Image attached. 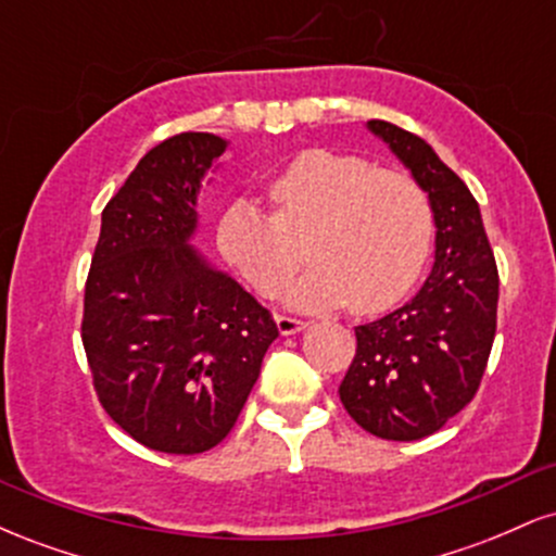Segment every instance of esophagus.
<instances>
[{
    "label": "esophagus",
    "instance_id": "esophagus-1",
    "mask_svg": "<svg viewBox=\"0 0 556 556\" xmlns=\"http://www.w3.org/2000/svg\"><path fill=\"white\" fill-rule=\"evenodd\" d=\"M274 321H277V329L279 334L290 337V334H298V331H303L308 324L300 321V318H292V316H274Z\"/></svg>",
    "mask_w": 556,
    "mask_h": 556
}]
</instances>
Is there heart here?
<instances>
[{"label":"heart","instance_id":"heart-1","mask_svg":"<svg viewBox=\"0 0 556 556\" xmlns=\"http://www.w3.org/2000/svg\"><path fill=\"white\" fill-rule=\"evenodd\" d=\"M274 214L238 198L216 225L222 258L261 295L303 264L314 269L282 292L300 311L350 305L379 314L410 292L433 238V208L410 175L379 169L371 159L308 149L269 182Z\"/></svg>","mask_w":556,"mask_h":556}]
</instances>
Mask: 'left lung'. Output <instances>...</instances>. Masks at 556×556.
Masks as SVG:
<instances>
[{
    "label": "left lung",
    "mask_w": 556,
    "mask_h": 556,
    "mask_svg": "<svg viewBox=\"0 0 556 556\" xmlns=\"http://www.w3.org/2000/svg\"><path fill=\"white\" fill-rule=\"evenodd\" d=\"M368 130L429 193L437 251L416 298L355 327L358 350L340 400L374 437L416 442L476 397L496 331L500 274L468 185L424 138L384 119H371Z\"/></svg>",
    "instance_id": "left-lung-1"
}]
</instances>
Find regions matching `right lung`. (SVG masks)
Instances as JSON below:
<instances>
[{
	"label": "right lung",
	"mask_w": 556,
	"mask_h": 556,
	"mask_svg": "<svg viewBox=\"0 0 556 556\" xmlns=\"http://www.w3.org/2000/svg\"><path fill=\"white\" fill-rule=\"evenodd\" d=\"M227 151L212 132L154 146L101 212L83 348L101 407L149 450L198 455L232 431L279 331L190 245L198 193Z\"/></svg>",
	"instance_id": "add662e5"
}]
</instances>
